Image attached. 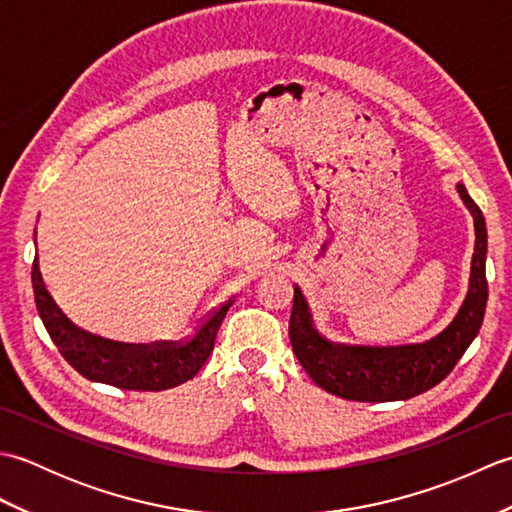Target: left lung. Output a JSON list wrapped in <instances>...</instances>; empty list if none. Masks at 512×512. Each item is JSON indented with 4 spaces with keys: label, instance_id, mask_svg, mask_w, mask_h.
<instances>
[{
    "label": "left lung",
    "instance_id": "left-lung-1",
    "mask_svg": "<svg viewBox=\"0 0 512 512\" xmlns=\"http://www.w3.org/2000/svg\"><path fill=\"white\" fill-rule=\"evenodd\" d=\"M458 193L475 224L469 292L455 319L431 341L398 347L332 343L314 328L308 301L301 288L295 286L288 325L292 352L308 376L328 394L358 402L413 398L447 378L466 347L473 343L482 328L488 299L486 222L464 184H458Z\"/></svg>",
    "mask_w": 512,
    "mask_h": 512
}]
</instances>
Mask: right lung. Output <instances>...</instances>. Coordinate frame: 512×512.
<instances>
[{
	"instance_id": "1",
	"label": "right lung",
	"mask_w": 512,
	"mask_h": 512,
	"mask_svg": "<svg viewBox=\"0 0 512 512\" xmlns=\"http://www.w3.org/2000/svg\"><path fill=\"white\" fill-rule=\"evenodd\" d=\"M32 288H35L39 317L65 361L94 383L132 391H162L191 380L213 352L217 330H220L228 308L233 306V299L222 303L184 341L132 345L101 339V336L76 328L50 297L46 284H43L37 257L32 262Z\"/></svg>"
}]
</instances>
